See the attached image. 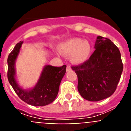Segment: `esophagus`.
Here are the masks:
<instances>
[{
    "instance_id": "obj_1",
    "label": "esophagus",
    "mask_w": 131,
    "mask_h": 131,
    "mask_svg": "<svg viewBox=\"0 0 131 131\" xmlns=\"http://www.w3.org/2000/svg\"><path fill=\"white\" fill-rule=\"evenodd\" d=\"M71 66H67V68H66V71H67V72H68V71H71Z\"/></svg>"
}]
</instances>
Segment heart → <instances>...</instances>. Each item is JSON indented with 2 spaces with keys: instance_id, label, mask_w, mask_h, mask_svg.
<instances>
[{
  "instance_id": "heart-1",
  "label": "heart",
  "mask_w": 131,
  "mask_h": 131,
  "mask_svg": "<svg viewBox=\"0 0 131 131\" xmlns=\"http://www.w3.org/2000/svg\"><path fill=\"white\" fill-rule=\"evenodd\" d=\"M59 51L63 55H71L72 62L81 64L86 62L89 58L91 47L88 41H84L79 38H73L60 44Z\"/></svg>"
}]
</instances>
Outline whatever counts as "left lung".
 <instances>
[{
	"label": "left lung",
	"mask_w": 131,
	"mask_h": 131,
	"mask_svg": "<svg viewBox=\"0 0 131 131\" xmlns=\"http://www.w3.org/2000/svg\"><path fill=\"white\" fill-rule=\"evenodd\" d=\"M94 48L87 61L71 67L78 77L79 92L91 102L111 96L116 90L123 69L119 50L111 40L98 36Z\"/></svg>",
	"instance_id": "1"
}]
</instances>
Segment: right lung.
<instances>
[{
    "label": "right lung",
    "mask_w": 131,
    "mask_h": 131,
    "mask_svg": "<svg viewBox=\"0 0 131 131\" xmlns=\"http://www.w3.org/2000/svg\"><path fill=\"white\" fill-rule=\"evenodd\" d=\"M23 41L16 44L8 57V79L18 96L24 102L33 106H44L52 102L58 93L62 78L66 73V66L54 67L45 66L35 86L32 89H24L16 79V59L20 52Z\"/></svg>",
    "instance_id": "add662e5"
}]
</instances>
